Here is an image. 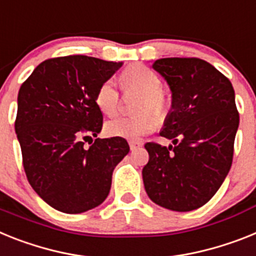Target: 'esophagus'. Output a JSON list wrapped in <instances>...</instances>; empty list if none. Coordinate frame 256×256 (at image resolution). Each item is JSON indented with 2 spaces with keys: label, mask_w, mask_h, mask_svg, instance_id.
<instances>
[{
  "label": "esophagus",
  "mask_w": 256,
  "mask_h": 256,
  "mask_svg": "<svg viewBox=\"0 0 256 256\" xmlns=\"http://www.w3.org/2000/svg\"><path fill=\"white\" fill-rule=\"evenodd\" d=\"M128 146H130V150H132V151H134V150H136V148L140 147L142 143L138 140H128Z\"/></svg>",
  "instance_id": "obj_1"
}]
</instances>
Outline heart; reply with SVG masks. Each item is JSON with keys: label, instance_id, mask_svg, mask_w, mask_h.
I'll return each mask as SVG.
<instances>
[{"label": "heart", "instance_id": "obj_1", "mask_svg": "<svg viewBox=\"0 0 256 256\" xmlns=\"http://www.w3.org/2000/svg\"><path fill=\"white\" fill-rule=\"evenodd\" d=\"M121 82L124 90H132L140 94L142 98L136 105L135 117H118L105 124V132L110 136L126 139H138L147 134L166 114L169 100L161 91V79L151 68L142 65H135L126 68L121 75ZM96 105L105 116H114L118 112L120 95L114 82L105 80L96 92ZM151 111L154 116L148 115Z\"/></svg>", "mask_w": 256, "mask_h": 256}]
</instances>
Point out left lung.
<instances>
[{
    "label": "left lung",
    "mask_w": 256,
    "mask_h": 256,
    "mask_svg": "<svg viewBox=\"0 0 256 256\" xmlns=\"http://www.w3.org/2000/svg\"><path fill=\"white\" fill-rule=\"evenodd\" d=\"M152 68L170 88V112L160 135L173 146L144 144L146 192L166 210L192 211L216 194L230 170L240 124L233 86L199 58H161Z\"/></svg>",
    "instance_id": "obj_1"
}]
</instances>
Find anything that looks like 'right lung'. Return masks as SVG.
<instances>
[{
    "label": "right lung",
    "mask_w": 256,
    "mask_h": 256,
    "mask_svg": "<svg viewBox=\"0 0 256 256\" xmlns=\"http://www.w3.org/2000/svg\"><path fill=\"white\" fill-rule=\"evenodd\" d=\"M122 66L87 56L42 62L20 86L15 132L26 176L57 211L82 214L106 199L112 174L128 154L124 138L100 139L96 92ZM96 139L86 148V138Z\"/></svg>",
    "instance_id": "right-lung-1"
}]
</instances>
